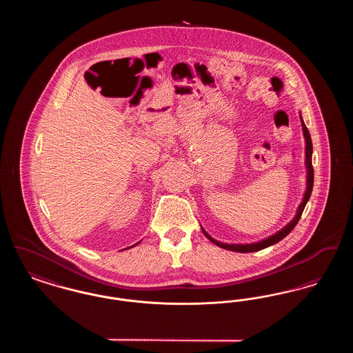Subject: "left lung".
Masks as SVG:
<instances>
[{"label":"left lung","instance_id":"obj_1","mask_svg":"<svg viewBox=\"0 0 353 353\" xmlns=\"http://www.w3.org/2000/svg\"><path fill=\"white\" fill-rule=\"evenodd\" d=\"M301 123H302L303 136H304V140H305V169H307V179H305V192H304V196H303L302 202L301 205L298 206L296 209V214L295 217L291 219L287 225H285L283 229H281L279 232H276L275 234L270 235L268 238L259 241V242H254V243H246V245H239V243H222L216 241L214 238H212L210 235L208 234L203 229H202V233L205 234V236L213 242L214 245L219 246L221 249H225V250H230V252H259L262 249H266L269 246H272L275 243H278L279 241H282L285 236L290 234L292 232V229L296 226L298 221L301 219L302 216L303 210L305 208V203L310 200V196H311V192H312V186H314V168H312V141H311V136L310 132L303 121L302 114H301Z\"/></svg>","mask_w":353,"mask_h":353}]
</instances>
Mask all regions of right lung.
Wrapping results in <instances>:
<instances>
[{
  "instance_id": "right-lung-1",
  "label": "right lung",
  "mask_w": 353,
  "mask_h": 353,
  "mask_svg": "<svg viewBox=\"0 0 353 353\" xmlns=\"http://www.w3.org/2000/svg\"><path fill=\"white\" fill-rule=\"evenodd\" d=\"M137 243H139V242H137ZM137 243H136V245H137ZM136 245H134V246H136ZM134 246H131V248H134ZM131 248H128V249H131ZM124 250H125V249H124Z\"/></svg>"
}]
</instances>
